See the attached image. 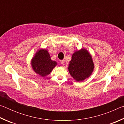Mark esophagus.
<instances>
[{
    "mask_svg": "<svg viewBox=\"0 0 124 124\" xmlns=\"http://www.w3.org/2000/svg\"><path fill=\"white\" fill-rule=\"evenodd\" d=\"M61 63L62 65H63L64 64V60H61Z\"/></svg>",
    "mask_w": 124,
    "mask_h": 124,
    "instance_id": "1",
    "label": "esophagus"
}]
</instances>
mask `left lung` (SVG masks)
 Returning <instances> with one entry per match:
<instances>
[{"instance_id":"left-lung-1","label":"left lung","mask_w":124,"mask_h":124,"mask_svg":"<svg viewBox=\"0 0 124 124\" xmlns=\"http://www.w3.org/2000/svg\"><path fill=\"white\" fill-rule=\"evenodd\" d=\"M68 69L71 76L77 81H83L88 78L94 69L91 54L83 48L76 51L72 54Z\"/></svg>"}]
</instances>
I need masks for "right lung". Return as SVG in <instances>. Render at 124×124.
<instances>
[{
	"mask_svg": "<svg viewBox=\"0 0 124 124\" xmlns=\"http://www.w3.org/2000/svg\"><path fill=\"white\" fill-rule=\"evenodd\" d=\"M33 70L40 76L44 77L50 74L57 65V62L51 59L47 50H38L31 61Z\"/></svg>",
	"mask_w": 124,
	"mask_h": 124,
	"instance_id": "1",
	"label": "right lung"
}]
</instances>
